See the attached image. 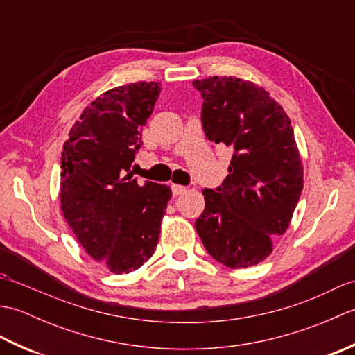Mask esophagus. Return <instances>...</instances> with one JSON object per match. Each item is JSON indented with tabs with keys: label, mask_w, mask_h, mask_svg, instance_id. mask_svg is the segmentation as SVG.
I'll return each instance as SVG.
<instances>
[{
	"label": "esophagus",
	"mask_w": 355,
	"mask_h": 355,
	"mask_svg": "<svg viewBox=\"0 0 355 355\" xmlns=\"http://www.w3.org/2000/svg\"><path fill=\"white\" fill-rule=\"evenodd\" d=\"M171 189H172V193L175 195V197H177V195H182V193L186 192V187L182 186V184H172Z\"/></svg>",
	"instance_id": "obj_1"
}]
</instances>
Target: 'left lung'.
Wrapping results in <instances>:
<instances>
[{"instance_id": "obj_1", "label": "left lung", "mask_w": 355, "mask_h": 355, "mask_svg": "<svg viewBox=\"0 0 355 355\" xmlns=\"http://www.w3.org/2000/svg\"><path fill=\"white\" fill-rule=\"evenodd\" d=\"M210 141L233 150L229 175L202 189L206 207L195 229L207 253L230 268L256 266L288 229L304 172L286 112L262 87L221 76L193 80Z\"/></svg>"}]
</instances>
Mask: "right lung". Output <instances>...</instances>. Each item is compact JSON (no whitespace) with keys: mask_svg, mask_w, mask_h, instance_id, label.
Returning a JSON list of instances; mask_svg holds the SVG:
<instances>
[{"mask_svg":"<svg viewBox=\"0 0 355 355\" xmlns=\"http://www.w3.org/2000/svg\"><path fill=\"white\" fill-rule=\"evenodd\" d=\"M158 82L112 88L92 102L73 125L61 158V209L80 245L111 273L140 268L154 254L168 186L132 175L153 114Z\"/></svg>","mask_w":355,"mask_h":355,"instance_id":"right-lung-1","label":"right lung"}]
</instances>
